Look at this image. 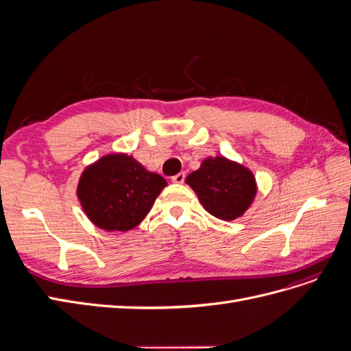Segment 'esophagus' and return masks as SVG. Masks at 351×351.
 I'll list each match as a JSON object with an SVG mask.
<instances>
[{"instance_id":"obj_1","label":"esophagus","mask_w":351,"mask_h":351,"mask_svg":"<svg viewBox=\"0 0 351 351\" xmlns=\"http://www.w3.org/2000/svg\"><path fill=\"white\" fill-rule=\"evenodd\" d=\"M184 178H186V174H184V173H178V174H176L171 180H173V183H183Z\"/></svg>"}]
</instances>
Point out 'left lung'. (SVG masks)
<instances>
[{
  "instance_id": "left-lung-1",
  "label": "left lung",
  "mask_w": 351,
  "mask_h": 351,
  "mask_svg": "<svg viewBox=\"0 0 351 351\" xmlns=\"http://www.w3.org/2000/svg\"><path fill=\"white\" fill-rule=\"evenodd\" d=\"M186 183L210 215L224 221L241 217L256 195L250 169L224 156L206 158L199 169L187 176Z\"/></svg>"
}]
</instances>
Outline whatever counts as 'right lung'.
I'll return each instance as SVG.
<instances>
[{"label": "right lung", "instance_id": "right-lung-1", "mask_svg": "<svg viewBox=\"0 0 351 351\" xmlns=\"http://www.w3.org/2000/svg\"><path fill=\"white\" fill-rule=\"evenodd\" d=\"M165 178L151 173L133 156L112 154L84 169L77 197L84 214L107 231H129L151 210Z\"/></svg>", "mask_w": 351, "mask_h": 351}]
</instances>
